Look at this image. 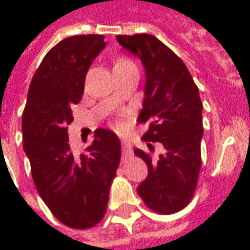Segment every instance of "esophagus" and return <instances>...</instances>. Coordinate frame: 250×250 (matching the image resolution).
I'll use <instances>...</instances> for the list:
<instances>
[{"label":"esophagus","mask_w":250,"mask_h":250,"mask_svg":"<svg viewBox=\"0 0 250 250\" xmlns=\"http://www.w3.org/2000/svg\"><path fill=\"white\" fill-rule=\"evenodd\" d=\"M122 148H123V161L128 159L132 155V147L128 142L122 141Z\"/></svg>","instance_id":"obj_1"}]
</instances>
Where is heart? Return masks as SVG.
<instances>
[{
    "mask_svg": "<svg viewBox=\"0 0 250 250\" xmlns=\"http://www.w3.org/2000/svg\"><path fill=\"white\" fill-rule=\"evenodd\" d=\"M130 65H134L130 60H127V59H119L118 62H115L114 68H119V66H130Z\"/></svg>",
    "mask_w": 250,
    "mask_h": 250,
    "instance_id": "obj_1",
    "label": "heart"
}]
</instances>
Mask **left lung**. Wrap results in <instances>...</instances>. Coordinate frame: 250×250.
Instances as JSON below:
<instances>
[{
  "label": "left lung",
  "mask_w": 250,
  "mask_h": 250,
  "mask_svg": "<svg viewBox=\"0 0 250 250\" xmlns=\"http://www.w3.org/2000/svg\"><path fill=\"white\" fill-rule=\"evenodd\" d=\"M116 40L145 68V98L138 115L139 123H148L143 139L161 142L165 150L157 159L134 150L148 168L136 190L150 209L171 214L190 202L201 170L199 91L184 62L157 37L142 33L116 36Z\"/></svg>",
  "instance_id": "obj_1"
}]
</instances>
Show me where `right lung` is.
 <instances>
[{
    "mask_svg": "<svg viewBox=\"0 0 250 250\" xmlns=\"http://www.w3.org/2000/svg\"><path fill=\"white\" fill-rule=\"evenodd\" d=\"M105 45L104 36L82 35L53 46L30 82L22 114L24 151L36 188L57 220L75 229L104 217L122 154L119 138L105 128L95 131L85 154L75 155L68 143L72 105L82 100L85 75Z\"/></svg>",
    "mask_w": 250,
    "mask_h": 250,
    "instance_id": "right-lung-1",
    "label": "right lung"
}]
</instances>
